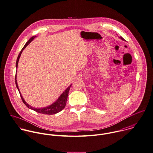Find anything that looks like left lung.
<instances>
[{
	"label": "left lung",
	"mask_w": 153,
	"mask_h": 153,
	"mask_svg": "<svg viewBox=\"0 0 153 153\" xmlns=\"http://www.w3.org/2000/svg\"><path fill=\"white\" fill-rule=\"evenodd\" d=\"M120 39H121V40H124H124H124V39H123V37H121V36H120Z\"/></svg>",
	"instance_id": "8db88e82"
}]
</instances>
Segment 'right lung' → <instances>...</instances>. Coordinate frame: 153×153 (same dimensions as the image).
I'll return each mask as SVG.
<instances>
[{
    "label": "right lung",
    "mask_w": 153,
    "mask_h": 153,
    "mask_svg": "<svg viewBox=\"0 0 153 153\" xmlns=\"http://www.w3.org/2000/svg\"><path fill=\"white\" fill-rule=\"evenodd\" d=\"M36 36H32L27 42L25 44V45L24 46V47L23 48V49H22L21 51L20 52L18 57H17V60H16V68H17V65H18V62H19V58L20 57V55L22 53V51L26 48V47L34 39V38L36 37ZM16 74H17V70H16V75H15V83H16V87H17V90H19V93H20V97L22 98V100L23 102V103L27 106V107H28L30 109H32L33 110H34L35 111L37 112V113H42V114H49V115H52V114H56L60 111H61L66 106V102H67V99H68V91H69V90H70V88L71 87V85H69L68 87L66 88V90L60 96V97L57 99V100L54 102H53L52 104L48 106V107H43V108H34L32 107L31 105H30L29 104H28L26 102H25V100H24V99L23 98L20 92V90H19V87H18V85L17 83V80H16Z\"/></svg>",
    "instance_id": "add662e5"
}]
</instances>
